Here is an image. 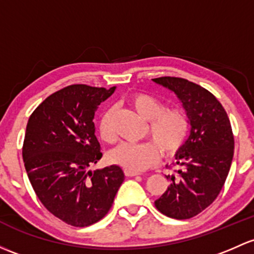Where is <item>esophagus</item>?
<instances>
[{
	"instance_id": "esophagus-1",
	"label": "esophagus",
	"mask_w": 254,
	"mask_h": 254,
	"mask_svg": "<svg viewBox=\"0 0 254 254\" xmlns=\"http://www.w3.org/2000/svg\"><path fill=\"white\" fill-rule=\"evenodd\" d=\"M124 173H125V175H127V176L140 175V173H138V172H135V170H130V169H125Z\"/></svg>"
}]
</instances>
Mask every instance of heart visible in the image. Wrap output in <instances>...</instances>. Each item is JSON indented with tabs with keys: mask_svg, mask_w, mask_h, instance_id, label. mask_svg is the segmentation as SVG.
<instances>
[{
	"mask_svg": "<svg viewBox=\"0 0 254 254\" xmlns=\"http://www.w3.org/2000/svg\"><path fill=\"white\" fill-rule=\"evenodd\" d=\"M129 105L138 116L147 120L146 132L153 141L120 143L109 153V159L125 169L141 172L157 162L161 149L170 156L181 148L190 130V120L184 109H165L162 101L148 93H134L129 97ZM113 114V109H107L98 124L101 137L108 143L116 141Z\"/></svg>",
	"mask_w": 254,
	"mask_h": 254,
	"instance_id": "heart-1",
	"label": "heart"
}]
</instances>
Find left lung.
Wrapping results in <instances>:
<instances>
[{"mask_svg": "<svg viewBox=\"0 0 254 254\" xmlns=\"http://www.w3.org/2000/svg\"><path fill=\"white\" fill-rule=\"evenodd\" d=\"M152 81L175 93L191 125L175 153L180 169L168 176L169 186L154 205L169 218L190 219L213 203L229 174L234 157L230 120L217 98L194 82L173 76Z\"/></svg>", "mask_w": 254, "mask_h": 254, "instance_id": "obj_1", "label": "left lung"}]
</instances>
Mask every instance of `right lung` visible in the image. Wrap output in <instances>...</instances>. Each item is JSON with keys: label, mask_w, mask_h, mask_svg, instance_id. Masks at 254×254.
<instances>
[{"label": "right lung", "mask_w": 254, "mask_h": 254, "mask_svg": "<svg viewBox=\"0 0 254 254\" xmlns=\"http://www.w3.org/2000/svg\"><path fill=\"white\" fill-rule=\"evenodd\" d=\"M114 91L116 86H66L37 107L26 125L23 159L31 186L46 209L69 225L101 220L125 179L116 164L90 169L102 157L95 112Z\"/></svg>", "instance_id": "1"}]
</instances>
